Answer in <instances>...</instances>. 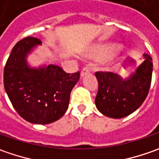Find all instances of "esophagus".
Wrapping results in <instances>:
<instances>
[{"mask_svg": "<svg viewBox=\"0 0 159 159\" xmlns=\"http://www.w3.org/2000/svg\"><path fill=\"white\" fill-rule=\"evenodd\" d=\"M89 73V69L88 67H84L81 71H80V77L83 78L84 76H86V75H88Z\"/></svg>", "mask_w": 159, "mask_h": 159, "instance_id": "1", "label": "esophagus"}]
</instances>
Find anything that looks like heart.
Wrapping results in <instances>:
<instances>
[{
  "label": "heart",
  "mask_w": 159,
  "mask_h": 159,
  "mask_svg": "<svg viewBox=\"0 0 159 159\" xmlns=\"http://www.w3.org/2000/svg\"><path fill=\"white\" fill-rule=\"evenodd\" d=\"M120 48V44L119 43H104V44H100L92 48L86 56L89 58L93 59H102L106 58L103 63H102V68L105 70H111L115 69L118 64H119V59L123 57L125 55L124 50H119L118 54L115 56L111 55L116 50H118Z\"/></svg>",
  "instance_id": "obj_1"
}]
</instances>
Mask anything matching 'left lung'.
<instances>
[{
    "label": "left lung",
    "mask_w": 159,
    "mask_h": 159,
    "mask_svg": "<svg viewBox=\"0 0 159 159\" xmlns=\"http://www.w3.org/2000/svg\"><path fill=\"white\" fill-rule=\"evenodd\" d=\"M143 63L134 71L136 60L131 58L125 69L130 71L125 78L112 72H95L98 81V92L95 106L104 116L121 119L135 111L146 99L151 83L153 70L152 58L143 54Z\"/></svg>",
    "instance_id": "obj_1"
}]
</instances>
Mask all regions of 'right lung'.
<instances>
[{"instance_id":"add662e5","label":"right lung","mask_w":159,"mask_h":159,"mask_svg":"<svg viewBox=\"0 0 159 159\" xmlns=\"http://www.w3.org/2000/svg\"><path fill=\"white\" fill-rule=\"evenodd\" d=\"M40 45L41 41L34 37L16 44L4 68L3 83L14 109L23 119L46 125L61 119L67 111L80 72L66 73L56 64L33 66L28 56Z\"/></svg>"}]
</instances>
